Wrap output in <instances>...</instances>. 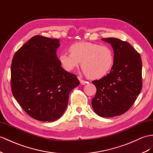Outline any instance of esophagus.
Masks as SVG:
<instances>
[{"mask_svg": "<svg viewBox=\"0 0 153 153\" xmlns=\"http://www.w3.org/2000/svg\"><path fill=\"white\" fill-rule=\"evenodd\" d=\"M78 79H79V81H80V83H81V85H85L86 83H87V81H85V80H83V79H82V78L81 77H78Z\"/></svg>", "mask_w": 153, "mask_h": 153, "instance_id": "1", "label": "esophagus"}]
</instances>
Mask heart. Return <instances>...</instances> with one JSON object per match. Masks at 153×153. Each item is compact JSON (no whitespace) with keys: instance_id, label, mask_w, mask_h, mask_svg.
Masks as SVG:
<instances>
[{"instance_id":"1","label":"heart","mask_w":153,"mask_h":153,"mask_svg":"<svg viewBox=\"0 0 153 153\" xmlns=\"http://www.w3.org/2000/svg\"><path fill=\"white\" fill-rule=\"evenodd\" d=\"M69 52L59 56L61 66L67 72L72 71L81 61V67L89 78L100 79L108 74L114 65V51L107 45L76 42L70 46Z\"/></svg>"}]
</instances>
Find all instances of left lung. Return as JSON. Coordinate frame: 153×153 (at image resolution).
I'll list each match as a JSON object with an SVG mask.
<instances>
[{
  "label": "left lung",
  "instance_id": "1",
  "mask_svg": "<svg viewBox=\"0 0 153 153\" xmlns=\"http://www.w3.org/2000/svg\"><path fill=\"white\" fill-rule=\"evenodd\" d=\"M114 53L110 73L92 81L96 94L92 101L94 111L101 117H111L126 112L134 103L142 88V63L138 52L127 41L104 38Z\"/></svg>",
  "mask_w": 153,
  "mask_h": 153
}]
</instances>
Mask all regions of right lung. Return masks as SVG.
I'll use <instances>...</instances> for the list:
<instances>
[{
	"mask_svg": "<svg viewBox=\"0 0 153 153\" xmlns=\"http://www.w3.org/2000/svg\"><path fill=\"white\" fill-rule=\"evenodd\" d=\"M59 40L41 36L31 38L15 53L11 66V88L30 116L53 121L62 115L72 90L79 85L66 72L56 55Z\"/></svg>",
	"mask_w": 153,
	"mask_h": 153,
	"instance_id": "obj_1",
	"label": "right lung"
}]
</instances>
